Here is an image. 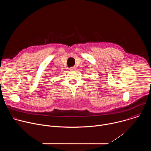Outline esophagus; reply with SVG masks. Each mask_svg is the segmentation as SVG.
<instances>
[{
	"instance_id": "obj_1",
	"label": "esophagus",
	"mask_w": 151,
	"mask_h": 151,
	"mask_svg": "<svg viewBox=\"0 0 151 151\" xmlns=\"http://www.w3.org/2000/svg\"><path fill=\"white\" fill-rule=\"evenodd\" d=\"M75 67H71L70 68V70H71V71H74V70H75Z\"/></svg>"
}]
</instances>
